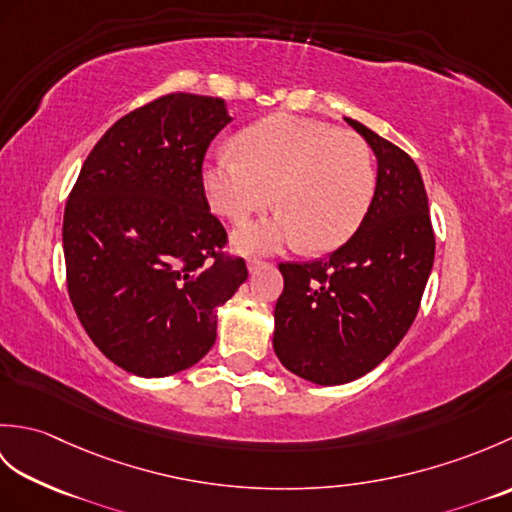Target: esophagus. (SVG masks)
I'll return each instance as SVG.
<instances>
[{
    "label": "esophagus",
    "instance_id": "1",
    "mask_svg": "<svg viewBox=\"0 0 512 512\" xmlns=\"http://www.w3.org/2000/svg\"><path fill=\"white\" fill-rule=\"evenodd\" d=\"M264 266H266L264 259H259V257H248V270H250V273H255V270L264 268Z\"/></svg>",
    "mask_w": 512,
    "mask_h": 512
}]
</instances>
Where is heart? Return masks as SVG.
I'll use <instances>...</instances> for the list:
<instances>
[{
  "label": "heart",
  "instance_id": "b5f03b06",
  "mask_svg": "<svg viewBox=\"0 0 512 512\" xmlns=\"http://www.w3.org/2000/svg\"><path fill=\"white\" fill-rule=\"evenodd\" d=\"M235 151L209 158L202 187L211 209L235 224L277 200L281 213L273 220L237 231L235 244L250 253L299 242L310 253H328L358 231L374 200L372 149L330 123L268 116L237 134Z\"/></svg>",
  "mask_w": 512,
  "mask_h": 512
}]
</instances>
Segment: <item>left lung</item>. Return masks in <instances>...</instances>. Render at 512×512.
I'll list each match as a JSON object with an SVG mask.
<instances>
[{
    "instance_id": "1",
    "label": "left lung",
    "mask_w": 512,
    "mask_h": 512,
    "mask_svg": "<svg viewBox=\"0 0 512 512\" xmlns=\"http://www.w3.org/2000/svg\"><path fill=\"white\" fill-rule=\"evenodd\" d=\"M378 160L374 200L358 231L314 262L279 264L275 354L292 374L343 385L383 363L416 319L433 268L429 200L416 162L345 118Z\"/></svg>"
}]
</instances>
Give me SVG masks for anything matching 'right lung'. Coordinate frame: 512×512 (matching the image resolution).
<instances>
[{
  "label": "right lung",
  "mask_w": 512,
  "mask_h": 512,
  "mask_svg": "<svg viewBox=\"0 0 512 512\" xmlns=\"http://www.w3.org/2000/svg\"><path fill=\"white\" fill-rule=\"evenodd\" d=\"M231 123L222 99L165 94L116 121L83 162L63 213L68 295L94 345L129 374L195 365L215 310L248 277L224 253L202 162Z\"/></svg>",
  "instance_id": "add662e5"
}]
</instances>
